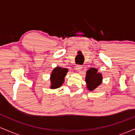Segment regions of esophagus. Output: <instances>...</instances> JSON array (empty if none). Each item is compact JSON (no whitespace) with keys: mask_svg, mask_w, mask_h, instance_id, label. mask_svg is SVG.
I'll list each match as a JSON object with an SVG mask.
<instances>
[{"mask_svg":"<svg viewBox=\"0 0 135 135\" xmlns=\"http://www.w3.org/2000/svg\"><path fill=\"white\" fill-rule=\"evenodd\" d=\"M82 69H83V66L81 65H77L75 66V70H76L77 72H80L82 70Z\"/></svg>","mask_w":135,"mask_h":135,"instance_id":"34e87169","label":"esophagus"}]
</instances>
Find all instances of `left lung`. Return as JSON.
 Wrapping results in <instances>:
<instances>
[{
    "instance_id": "8db88e82",
    "label": "left lung",
    "mask_w": 135,
    "mask_h": 135,
    "mask_svg": "<svg viewBox=\"0 0 135 135\" xmlns=\"http://www.w3.org/2000/svg\"><path fill=\"white\" fill-rule=\"evenodd\" d=\"M102 74L98 72V69L96 68H91L86 72L85 81L86 88L89 91H93L97 89L102 83Z\"/></svg>"
}]
</instances>
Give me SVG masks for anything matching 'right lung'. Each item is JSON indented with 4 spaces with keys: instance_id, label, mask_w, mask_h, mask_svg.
Wrapping results in <instances>:
<instances>
[{
    "instance_id": "1",
    "label": "right lung",
    "mask_w": 135,
    "mask_h": 135,
    "mask_svg": "<svg viewBox=\"0 0 135 135\" xmlns=\"http://www.w3.org/2000/svg\"><path fill=\"white\" fill-rule=\"evenodd\" d=\"M68 71L69 69L61 66H56L52 70L50 76V89H57L62 86Z\"/></svg>"
}]
</instances>
